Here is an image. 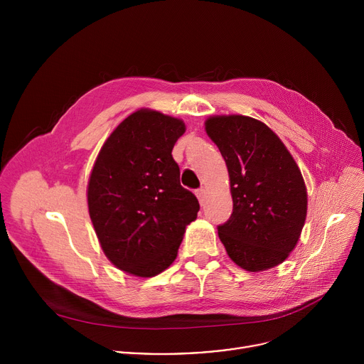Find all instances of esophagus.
I'll return each mask as SVG.
<instances>
[{
  "mask_svg": "<svg viewBox=\"0 0 364 364\" xmlns=\"http://www.w3.org/2000/svg\"><path fill=\"white\" fill-rule=\"evenodd\" d=\"M196 196H197L200 204L203 205V203H204V200H205V196H207V191H205L204 188H198V190L196 191Z\"/></svg>",
  "mask_w": 364,
  "mask_h": 364,
  "instance_id": "1",
  "label": "esophagus"
}]
</instances>
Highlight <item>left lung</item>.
<instances>
[{
    "label": "left lung",
    "instance_id": "8db88e82",
    "mask_svg": "<svg viewBox=\"0 0 364 364\" xmlns=\"http://www.w3.org/2000/svg\"><path fill=\"white\" fill-rule=\"evenodd\" d=\"M205 134L225 159L233 213L219 226L232 261L262 272L282 264L296 246L306 218V187L298 164L279 136L262 121L215 115Z\"/></svg>",
    "mask_w": 364,
    "mask_h": 364
}]
</instances>
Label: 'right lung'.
Instances as JSON below:
<instances>
[{
	"label": "right lung",
	"mask_w": 364,
	"mask_h": 364,
	"mask_svg": "<svg viewBox=\"0 0 364 364\" xmlns=\"http://www.w3.org/2000/svg\"><path fill=\"white\" fill-rule=\"evenodd\" d=\"M186 124L142 108L103 142L89 176L86 197L99 245L121 271L151 278L177 257L187 226L200 209L181 187L171 151Z\"/></svg>",
	"instance_id": "add662e5"
}]
</instances>
